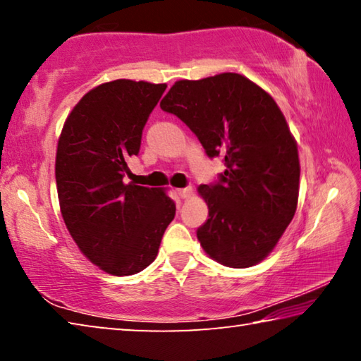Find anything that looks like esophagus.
<instances>
[{
	"label": "esophagus",
	"mask_w": 361,
	"mask_h": 361,
	"mask_svg": "<svg viewBox=\"0 0 361 361\" xmlns=\"http://www.w3.org/2000/svg\"><path fill=\"white\" fill-rule=\"evenodd\" d=\"M176 194H178V197L181 199H186L189 195L192 194V189L191 188H181V189H176Z\"/></svg>",
	"instance_id": "esophagus-1"
}]
</instances>
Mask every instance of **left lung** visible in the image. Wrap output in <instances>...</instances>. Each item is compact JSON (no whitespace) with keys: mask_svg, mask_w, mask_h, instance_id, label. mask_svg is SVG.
<instances>
[{"mask_svg":"<svg viewBox=\"0 0 361 361\" xmlns=\"http://www.w3.org/2000/svg\"><path fill=\"white\" fill-rule=\"evenodd\" d=\"M161 108L226 166L218 181L199 186L209 205L200 245L219 264L255 266L277 245L298 205V146L277 103L245 76L221 73L175 82Z\"/></svg>","mask_w":361,"mask_h":361,"instance_id":"obj_1","label":"left lung"}]
</instances>
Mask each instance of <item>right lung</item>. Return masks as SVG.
<instances>
[{"label":"right lung","instance_id":"right-lung-1","mask_svg":"<svg viewBox=\"0 0 361 361\" xmlns=\"http://www.w3.org/2000/svg\"><path fill=\"white\" fill-rule=\"evenodd\" d=\"M167 84L116 79L85 94L59 138L56 180L73 240L113 276H132L156 259L175 202L157 188L126 185L127 161Z\"/></svg>","mask_w":361,"mask_h":361}]
</instances>
